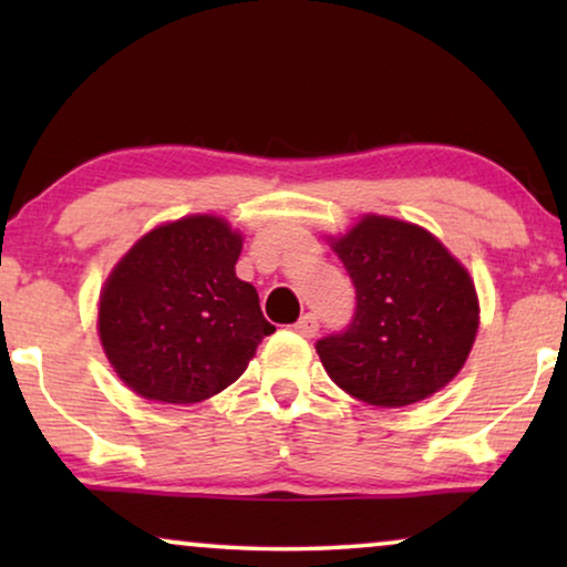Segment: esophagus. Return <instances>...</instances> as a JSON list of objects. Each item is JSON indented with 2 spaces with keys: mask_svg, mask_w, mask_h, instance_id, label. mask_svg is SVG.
<instances>
[{
  "mask_svg": "<svg viewBox=\"0 0 567 567\" xmlns=\"http://www.w3.org/2000/svg\"><path fill=\"white\" fill-rule=\"evenodd\" d=\"M293 330H297L301 338H315L317 330H320V320H317V315L307 312V315L299 317V322L293 324Z\"/></svg>",
  "mask_w": 567,
  "mask_h": 567,
  "instance_id": "obj_1",
  "label": "esophagus"
}]
</instances>
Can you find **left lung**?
I'll return each instance as SVG.
<instances>
[{
	"label": "left lung",
	"instance_id": "1",
	"mask_svg": "<svg viewBox=\"0 0 567 567\" xmlns=\"http://www.w3.org/2000/svg\"><path fill=\"white\" fill-rule=\"evenodd\" d=\"M330 245L355 286L351 324L315 346L332 382L377 408L413 405L452 382L480 324L467 268L431 231L374 214Z\"/></svg>",
	"mask_w": 567,
	"mask_h": 567
}]
</instances>
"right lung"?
<instances>
[{
	"label": "right lung",
	"mask_w": 567,
	"mask_h": 567,
	"mask_svg": "<svg viewBox=\"0 0 567 567\" xmlns=\"http://www.w3.org/2000/svg\"><path fill=\"white\" fill-rule=\"evenodd\" d=\"M243 237L219 216H185L144 235L100 291L107 361L138 398L193 405L237 382L276 328L235 274Z\"/></svg>",
	"instance_id": "1"
}]
</instances>
